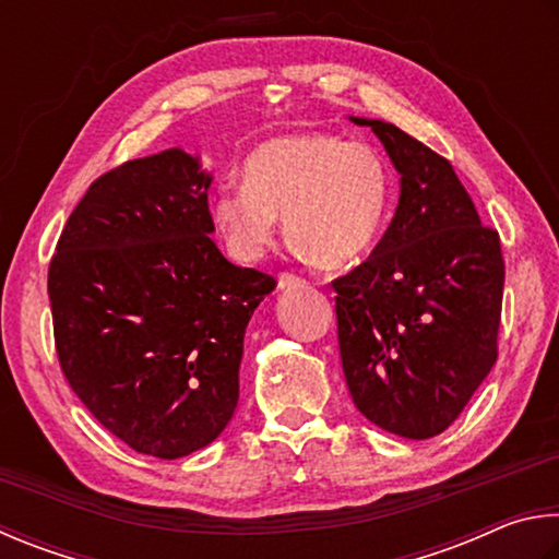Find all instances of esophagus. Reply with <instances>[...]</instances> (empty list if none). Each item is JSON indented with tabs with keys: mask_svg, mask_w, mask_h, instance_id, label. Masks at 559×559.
Masks as SVG:
<instances>
[{
	"mask_svg": "<svg viewBox=\"0 0 559 559\" xmlns=\"http://www.w3.org/2000/svg\"><path fill=\"white\" fill-rule=\"evenodd\" d=\"M277 285L282 289H295V287H307V280L299 277L295 272H280L277 274Z\"/></svg>",
	"mask_w": 559,
	"mask_h": 559,
	"instance_id": "34e87169",
	"label": "esophagus"
}]
</instances>
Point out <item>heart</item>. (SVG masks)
I'll return each instance as SVG.
<instances>
[{"label": "heart", "instance_id": "1", "mask_svg": "<svg viewBox=\"0 0 559 559\" xmlns=\"http://www.w3.org/2000/svg\"><path fill=\"white\" fill-rule=\"evenodd\" d=\"M245 186L213 199V221L240 260H258L285 218L289 240L324 270L373 248L385 228L393 176L378 150L326 132L262 142L242 164Z\"/></svg>", "mask_w": 559, "mask_h": 559}]
</instances>
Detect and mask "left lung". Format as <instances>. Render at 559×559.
I'll list each match as a JSON object with an SVG mask.
<instances>
[{
  "label": "left lung",
  "instance_id": "8db88e82",
  "mask_svg": "<svg viewBox=\"0 0 559 559\" xmlns=\"http://www.w3.org/2000/svg\"><path fill=\"white\" fill-rule=\"evenodd\" d=\"M400 171L393 223L336 277L338 350L356 407L385 432L429 439L462 415L498 358L506 262L454 166L400 127L360 120Z\"/></svg>",
  "mask_w": 559,
  "mask_h": 559
}]
</instances>
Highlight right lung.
Here are the masks:
<instances>
[{
	"label": "right lung",
	"instance_id": "add662e5",
	"mask_svg": "<svg viewBox=\"0 0 559 559\" xmlns=\"http://www.w3.org/2000/svg\"><path fill=\"white\" fill-rule=\"evenodd\" d=\"M211 176L181 150L91 183L48 264L56 356L81 403L140 454L211 444L238 405L242 338L277 285L213 242Z\"/></svg>",
	"mask_w": 559,
	"mask_h": 559
}]
</instances>
